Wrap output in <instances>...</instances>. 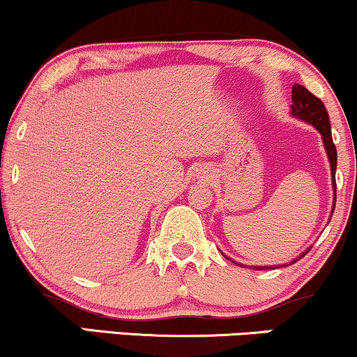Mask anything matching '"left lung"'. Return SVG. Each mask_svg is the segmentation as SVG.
<instances>
[{
  "mask_svg": "<svg viewBox=\"0 0 357 357\" xmlns=\"http://www.w3.org/2000/svg\"><path fill=\"white\" fill-rule=\"evenodd\" d=\"M292 114L297 116L298 119H304L305 122H310L315 129L321 132L324 146H326L327 155H329L331 161V173H333V186H334V192H335V166H337V151H335L334 141H333V134H331V122H329V114H327L326 107H324L322 100L319 97H315L312 92H309L304 85L296 84L292 89ZM335 199V195H334ZM335 206V202H334ZM307 253V252H305ZM304 253V255H305ZM301 255L297 260H301ZM294 260V261H297ZM292 261V264H294ZM257 270H267V268H273V267H255Z\"/></svg>",
  "mask_w": 357,
  "mask_h": 357,
  "instance_id": "1",
  "label": "left lung"
}]
</instances>
